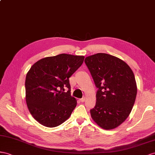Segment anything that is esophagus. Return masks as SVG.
Here are the masks:
<instances>
[{
  "mask_svg": "<svg viewBox=\"0 0 155 155\" xmlns=\"http://www.w3.org/2000/svg\"><path fill=\"white\" fill-rule=\"evenodd\" d=\"M80 101H81V102H84V101H85V97H82V98H81V100H80Z\"/></svg>",
  "mask_w": 155,
  "mask_h": 155,
  "instance_id": "1",
  "label": "esophagus"
}]
</instances>
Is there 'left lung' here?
<instances>
[{"label":"left lung","mask_w":155,"mask_h":155,"mask_svg":"<svg viewBox=\"0 0 155 155\" xmlns=\"http://www.w3.org/2000/svg\"><path fill=\"white\" fill-rule=\"evenodd\" d=\"M84 62L98 88L91 116L102 128H115L128 118L136 100L133 71L120 59L107 54L90 55Z\"/></svg>","instance_id":"1"}]
</instances>
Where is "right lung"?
Wrapping results in <instances>:
<instances>
[{"instance_id": "add662e5", "label": "right lung", "mask_w": 155, "mask_h": 155, "mask_svg": "<svg viewBox=\"0 0 155 155\" xmlns=\"http://www.w3.org/2000/svg\"><path fill=\"white\" fill-rule=\"evenodd\" d=\"M84 59L61 54L40 59L31 67L25 78L26 102L40 124L53 128L69 118L77 106L76 100L71 96L69 78ZM65 87L68 88L67 93Z\"/></svg>"}]
</instances>
